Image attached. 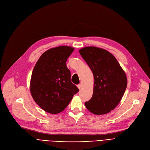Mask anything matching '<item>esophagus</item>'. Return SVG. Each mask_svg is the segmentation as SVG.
I'll use <instances>...</instances> for the list:
<instances>
[{
	"label": "esophagus",
	"instance_id": "esophagus-1",
	"mask_svg": "<svg viewBox=\"0 0 150 150\" xmlns=\"http://www.w3.org/2000/svg\"><path fill=\"white\" fill-rule=\"evenodd\" d=\"M77 87H78V89H80L81 88V84H78V85H77Z\"/></svg>",
	"mask_w": 150,
	"mask_h": 150
}]
</instances>
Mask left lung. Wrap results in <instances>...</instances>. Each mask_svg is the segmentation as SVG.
Returning a JSON list of instances; mask_svg holds the SVG:
<instances>
[{
    "label": "left lung",
    "instance_id": "1",
    "mask_svg": "<svg viewBox=\"0 0 150 150\" xmlns=\"http://www.w3.org/2000/svg\"><path fill=\"white\" fill-rule=\"evenodd\" d=\"M93 75L92 98L85 106L96 115L109 113L119 105L127 86L125 71L114 55L98 47H85L79 50Z\"/></svg>",
    "mask_w": 150,
    "mask_h": 150
}]
</instances>
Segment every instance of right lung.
<instances>
[{"mask_svg":"<svg viewBox=\"0 0 150 150\" xmlns=\"http://www.w3.org/2000/svg\"><path fill=\"white\" fill-rule=\"evenodd\" d=\"M74 48L62 45L49 49L36 62L30 80L33 100L44 111L58 114L69 104L79 89L70 81L66 61Z\"/></svg>","mask_w":150,"mask_h":150,"instance_id":"add662e5","label":"right lung"}]
</instances>
